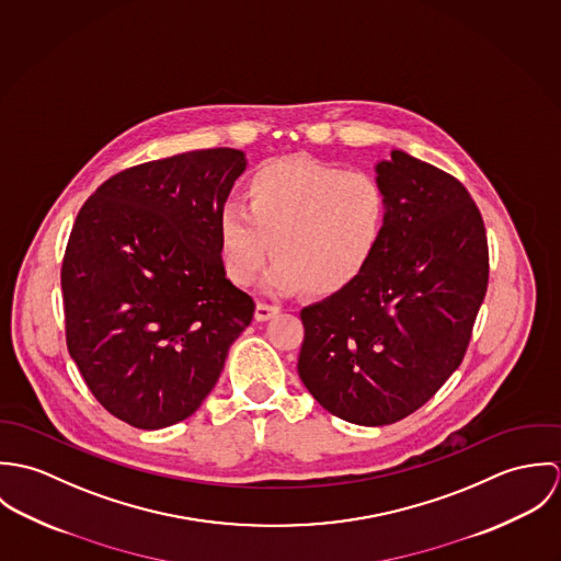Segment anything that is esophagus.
<instances>
[{"label":"esophagus","mask_w":561,"mask_h":561,"mask_svg":"<svg viewBox=\"0 0 561 561\" xmlns=\"http://www.w3.org/2000/svg\"><path fill=\"white\" fill-rule=\"evenodd\" d=\"M278 307L276 305H267V302H256V311H254V320L267 321L272 320L274 316H278Z\"/></svg>","instance_id":"34e87169"}]
</instances>
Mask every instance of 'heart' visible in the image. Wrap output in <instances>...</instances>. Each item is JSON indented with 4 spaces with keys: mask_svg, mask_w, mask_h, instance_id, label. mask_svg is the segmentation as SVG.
Returning <instances> with one entry per match:
<instances>
[{
    "mask_svg": "<svg viewBox=\"0 0 561 561\" xmlns=\"http://www.w3.org/2000/svg\"><path fill=\"white\" fill-rule=\"evenodd\" d=\"M243 196L245 207L227 205L218 218L229 278L250 285L272 252L270 283L311 298L347 289L367 270L389 218L376 176L300 156L261 163Z\"/></svg>",
    "mask_w": 561,
    "mask_h": 561,
    "instance_id": "heart-1",
    "label": "heart"
}]
</instances>
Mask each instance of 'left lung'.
<instances>
[{
  "mask_svg": "<svg viewBox=\"0 0 561 561\" xmlns=\"http://www.w3.org/2000/svg\"><path fill=\"white\" fill-rule=\"evenodd\" d=\"M378 181L389 218L374 261L300 313V380L356 425L396 423L447 382L467 354L490 272L483 218L456 176L393 151Z\"/></svg>",
  "mask_w": 561,
  "mask_h": 561,
  "instance_id": "8db88e82",
  "label": "left lung"
}]
</instances>
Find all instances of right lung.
<instances>
[{
	"label": "right lung",
	"instance_id": "right-lung-1",
	"mask_svg": "<svg viewBox=\"0 0 561 561\" xmlns=\"http://www.w3.org/2000/svg\"><path fill=\"white\" fill-rule=\"evenodd\" d=\"M238 149L125 168L81 205L62 259L67 347L116 419L160 430L216 387L254 300L227 276L218 218Z\"/></svg>",
	"mask_w": 561,
	"mask_h": 561
}]
</instances>
